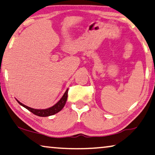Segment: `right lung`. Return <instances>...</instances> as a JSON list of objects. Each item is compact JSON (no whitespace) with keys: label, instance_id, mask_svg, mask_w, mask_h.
I'll list each match as a JSON object with an SVG mask.
<instances>
[{"label":"right lung","instance_id":"add662e5","mask_svg":"<svg viewBox=\"0 0 155 155\" xmlns=\"http://www.w3.org/2000/svg\"><path fill=\"white\" fill-rule=\"evenodd\" d=\"M68 89L65 92H64L63 96L62 97L61 100L58 101L55 105L48 108H46V109H35V108L28 107L26 105L23 104L22 103H21L20 101H18L17 100V101H18V103L20 105H21L22 107L26 108V109L30 110V111L33 113V114L38 115V116H40V117H47V116H50V115H53L55 114H57V113L61 111V110L63 109L64 106L65 105L67 99H68Z\"/></svg>","mask_w":155,"mask_h":155}]
</instances>
